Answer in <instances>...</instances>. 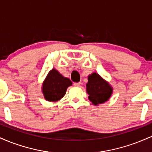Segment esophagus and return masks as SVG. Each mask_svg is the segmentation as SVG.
<instances>
[{"instance_id":"esophagus-1","label":"esophagus","mask_w":152,"mask_h":152,"mask_svg":"<svg viewBox=\"0 0 152 152\" xmlns=\"http://www.w3.org/2000/svg\"><path fill=\"white\" fill-rule=\"evenodd\" d=\"M81 84V82H77V83H76V82H75V83H74V86H79Z\"/></svg>"}]
</instances>
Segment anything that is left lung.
<instances>
[{
	"mask_svg": "<svg viewBox=\"0 0 152 152\" xmlns=\"http://www.w3.org/2000/svg\"><path fill=\"white\" fill-rule=\"evenodd\" d=\"M86 91L89 95L88 99L94 105L97 106L109 100L113 93V88L102 76L93 73L88 76Z\"/></svg>",
	"mask_w": 152,
	"mask_h": 152,
	"instance_id": "left-lung-1",
	"label": "left lung"
}]
</instances>
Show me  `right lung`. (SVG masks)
<instances>
[{
	"label": "right lung",
	"instance_id": "right-lung-1",
	"mask_svg": "<svg viewBox=\"0 0 152 152\" xmlns=\"http://www.w3.org/2000/svg\"><path fill=\"white\" fill-rule=\"evenodd\" d=\"M71 85L72 82L69 78L64 77L58 71L53 69L43 81V96L48 102H57L64 97L67 88Z\"/></svg>",
	"mask_w": 152,
	"mask_h": 152
}]
</instances>
